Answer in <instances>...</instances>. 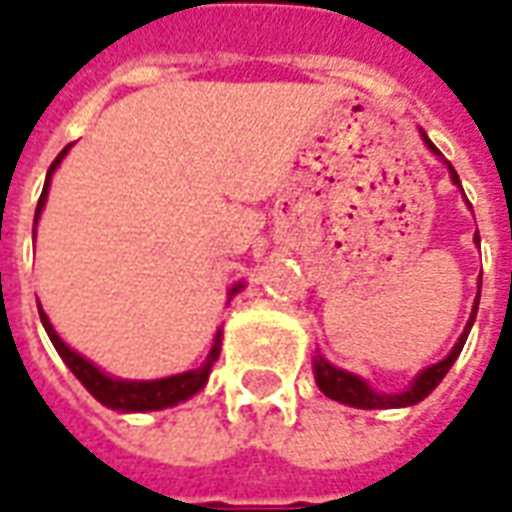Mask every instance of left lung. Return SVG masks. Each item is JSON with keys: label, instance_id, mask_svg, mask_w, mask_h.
<instances>
[{"label": "left lung", "instance_id": "obj_1", "mask_svg": "<svg viewBox=\"0 0 512 512\" xmlns=\"http://www.w3.org/2000/svg\"><path fill=\"white\" fill-rule=\"evenodd\" d=\"M425 142H428V147L433 150V153H439V150H436V145L430 142L428 136H425ZM450 175H452V180L461 186L458 172H455L452 167H450ZM474 241L480 244V235H474ZM477 304H480V296H477V301H474L472 318H469V323H466L461 340L455 343V348L450 351V356H447V359H441L439 365H430L428 370H422V373L414 378V384L408 386L406 392H400V395H381V392H373V389H370V386H367L362 378L354 376V373H345V370H337V367L329 365V362H326V359H321V356L315 359V381H318V386H321L323 395L332 397V400H340V403H345V406H354V408L414 406V403H419L422 397H428L430 392L439 386L441 378L447 376V370L452 367V362H455V359H458V354L463 351V343H466L469 329H472L474 318H477Z\"/></svg>", "mask_w": 512, "mask_h": 512}]
</instances>
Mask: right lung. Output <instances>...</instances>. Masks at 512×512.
Wrapping results in <instances>:
<instances>
[{
	"mask_svg": "<svg viewBox=\"0 0 512 512\" xmlns=\"http://www.w3.org/2000/svg\"><path fill=\"white\" fill-rule=\"evenodd\" d=\"M68 147H62L60 156L51 161L49 175H46V186H43V194H40V200H38V211H35V222H38L40 211H43V205H46L51 172L57 169L62 156L68 153ZM238 288H241V285H235L233 293H238ZM40 321H43V326H46V334H49V340L54 343V348H57V354L62 356V362L71 367L73 376L87 386V392H90L95 400H101L104 406L117 408V411H153V408L175 406V403H180V400L197 395L202 386H205V381H208L211 365L219 359V334H216V343H213L211 354H208V359H205V365L197 367V370H189V373H180V376H172V378H161V381H117V378L104 376L93 362H87L84 356H79L76 351H71L68 345L62 343L60 337H57V332L51 329L49 318H46V312L43 310H40Z\"/></svg>",
	"mask_w": 512,
	"mask_h": 512,
	"instance_id": "obj_1",
	"label": "right lung"
}]
</instances>
